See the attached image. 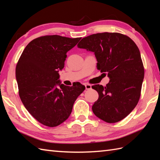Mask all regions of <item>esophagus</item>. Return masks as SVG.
<instances>
[{
	"instance_id": "obj_1",
	"label": "esophagus",
	"mask_w": 160,
	"mask_h": 160,
	"mask_svg": "<svg viewBox=\"0 0 160 160\" xmlns=\"http://www.w3.org/2000/svg\"><path fill=\"white\" fill-rule=\"evenodd\" d=\"M85 88L87 90H89L91 89V85L89 84H85Z\"/></svg>"
}]
</instances>
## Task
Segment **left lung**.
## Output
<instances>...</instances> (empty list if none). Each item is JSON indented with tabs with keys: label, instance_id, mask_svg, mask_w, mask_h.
I'll return each mask as SVG.
<instances>
[{
	"label": "left lung",
	"instance_id": "8db88e82",
	"mask_svg": "<svg viewBox=\"0 0 160 160\" xmlns=\"http://www.w3.org/2000/svg\"><path fill=\"white\" fill-rule=\"evenodd\" d=\"M78 47L94 52L97 69L110 78L106 87L92 86L99 95L92 107L93 113L108 123L123 120L138 103L144 76L136 44L122 33L104 32L83 38Z\"/></svg>",
	"mask_w": 160,
	"mask_h": 160
}]
</instances>
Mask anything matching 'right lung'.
Segmentation results:
<instances>
[{
    "mask_svg": "<svg viewBox=\"0 0 160 160\" xmlns=\"http://www.w3.org/2000/svg\"><path fill=\"white\" fill-rule=\"evenodd\" d=\"M80 39L58 35L38 37L26 46L16 64L20 100L29 113L47 127H55L65 121L75 101L85 89L79 82L68 87L58 80L67 52Z\"/></svg>",
    "mask_w": 160,
    "mask_h": 160,
    "instance_id": "1",
    "label": "right lung"
}]
</instances>
